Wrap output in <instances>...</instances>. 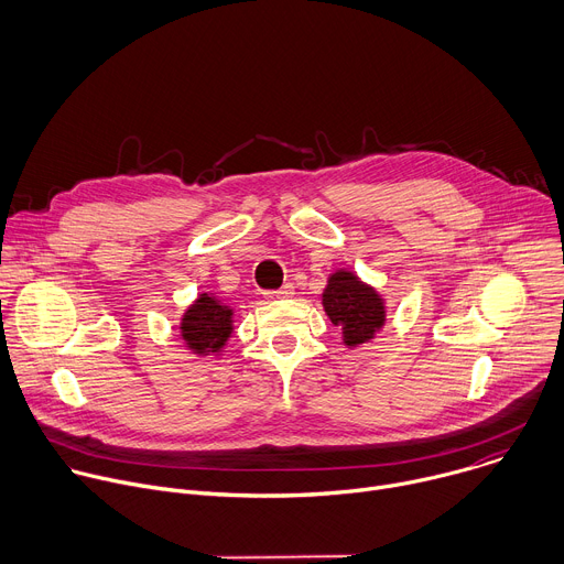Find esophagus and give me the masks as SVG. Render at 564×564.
Segmentation results:
<instances>
[{
	"mask_svg": "<svg viewBox=\"0 0 564 564\" xmlns=\"http://www.w3.org/2000/svg\"><path fill=\"white\" fill-rule=\"evenodd\" d=\"M292 294H294L292 283H285L281 290H268L263 296H265L268 301H274V299H290Z\"/></svg>",
	"mask_w": 564,
	"mask_h": 564,
	"instance_id": "1",
	"label": "esophagus"
}]
</instances>
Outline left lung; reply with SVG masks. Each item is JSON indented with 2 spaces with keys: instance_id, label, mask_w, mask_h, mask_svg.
Segmentation results:
<instances>
[{
  "instance_id": "left-lung-1",
  "label": "left lung",
  "mask_w": 564,
  "mask_h": 564,
  "mask_svg": "<svg viewBox=\"0 0 564 564\" xmlns=\"http://www.w3.org/2000/svg\"><path fill=\"white\" fill-rule=\"evenodd\" d=\"M321 303L333 324L341 328L348 348L372 341L386 324V303L381 294L350 270H337L328 276Z\"/></svg>"
}]
</instances>
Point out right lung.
Returning a JSON list of instances; mask_svg holds the SVG:
<instances>
[{
	"mask_svg": "<svg viewBox=\"0 0 564 564\" xmlns=\"http://www.w3.org/2000/svg\"><path fill=\"white\" fill-rule=\"evenodd\" d=\"M234 310L214 294H198L181 318V337L194 355H218L234 333Z\"/></svg>",
	"mask_w": 564,
	"mask_h": 564,
	"instance_id": "add662e5",
	"label": "right lung"
}]
</instances>
